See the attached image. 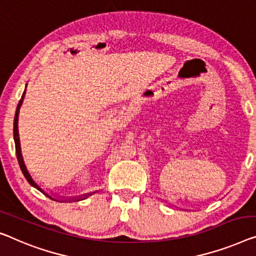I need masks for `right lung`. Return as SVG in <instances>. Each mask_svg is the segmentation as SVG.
I'll use <instances>...</instances> for the list:
<instances>
[{
	"label": "right lung",
	"instance_id": "1",
	"mask_svg": "<svg viewBox=\"0 0 256 256\" xmlns=\"http://www.w3.org/2000/svg\"><path fill=\"white\" fill-rule=\"evenodd\" d=\"M24 96H25V92H24V93H22L20 101H19V104H18V106H17V110H16V114H14V144H16V155H17V158H18L19 166H20V169H22V174H24L25 178L28 179V182H30V185L33 186V188H36V190H39L41 193H44L46 196L49 198V199L62 202L60 200H57V199H55V198H52V196H49V194H48L47 192H44V190L40 188V185H38L36 182L33 180L32 176H30V172H28V168H26V166H25L24 158H22V154L20 140H19V133H18V115H19V109H20V106H22V100H24ZM90 194H93V193H90ZM90 194H84V196H82V198H80V196H79V198H70V199H68V200L66 199V201H71V200H74V201L77 200V201H79V200L86 199V198L90 196ZM63 201H64V200H63Z\"/></svg>",
	"mask_w": 256,
	"mask_h": 256
}]
</instances>
